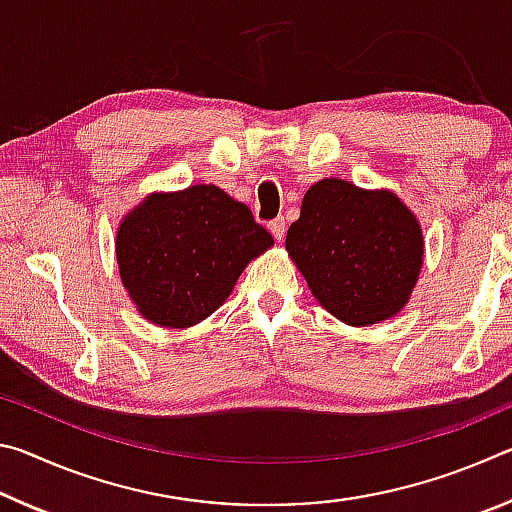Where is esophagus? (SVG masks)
Instances as JSON below:
<instances>
[{"label": "esophagus", "mask_w": 512, "mask_h": 512, "mask_svg": "<svg viewBox=\"0 0 512 512\" xmlns=\"http://www.w3.org/2000/svg\"><path fill=\"white\" fill-rule=\"evenodd\" d=\"M268 230H271V235L282 241L284 239V232H287V225H284V219H273L271 223H268Z\"/></svg>", "instance_id": "esophagus-1"}]
</instances>
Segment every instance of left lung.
I'll use <instances>...</instances> for the list:
<instances>
[{"mask_svg": "<svg viewBox=\"0 0 512 512\" xmlns=\"http://www.w3.org/2000/svg\"><path fill=\"white\" fill-rule=\"evenodd\" d=\"M287 253L329 314L368 327L406 307L420 277L424 237L397 194L323 178L302 198Z\"/></svg>", "mask_w": 512, "mask_h": 512, "instance_id": "1", "label": "left lung"}]
</instances>
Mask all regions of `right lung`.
Returning <instances> with one entry per match:
<instances>
[{
	"mask_svg": "<svg viewBox=\"0 0 512 512\" xmlns=\"http://www.w3.org/2000/svg\"><path fill=\"white\" fill-rule=\"evenodd\" d=\"M273 246L253 212L216 185L153 192L121 219V284L149 323L198 325L219 309L244 268Z\"/></svg>",
	"mask_w": 512,
	"mask_h": 512,
	"instance_id": "obj_1",
	"label": "right lung"
}]
</instances>
